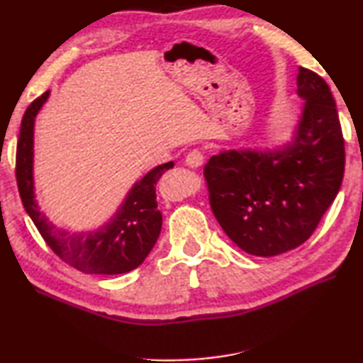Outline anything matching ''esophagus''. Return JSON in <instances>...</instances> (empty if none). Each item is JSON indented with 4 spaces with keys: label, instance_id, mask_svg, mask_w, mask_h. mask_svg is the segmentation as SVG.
Here are the masks:
<instances>
[{
    "label": "esophagus",
    "instance_id": "esophagus-1",
    "mask_svg": "<svg viewBox=\"0 0 363 363\" xmlns=\"http://www.w3.org/2000/svg\"><path fill=\"white\" fill-rule=\"evenodd\" d=\"M203 162H205L203 152L199 150V149L190 150L187 153V157H186V163H187V167H190V168H199V167H201V164H203Z\"/></svg>",
    "mask_w": 363,
    "mask_h": 363
}]
</instances>
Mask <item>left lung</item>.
<instances>
[{"instance_id":"1","label":"left lung","mask_w":363,"mask_h":363,"mask_svg":"<svg viewBox=\"0 0 363 363\" xmlns=\"http://www.w3.org/2000/svg\"><path fill=\"white\" fill-rule=\"evenodd\" d=\"M298 94L306 104L291 144L220 152L203 168L214 218L248 255L277 256L303 245L341 187L346 152L330 86L301 67Z\"/></svg>"}]
</instances>
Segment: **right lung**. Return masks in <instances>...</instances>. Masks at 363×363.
<instances>
[{"instance_id": "right-lung-1", "label": "right lung", "mask_w": 363, "mask_h": 363, "mask_svg": "<svg viewBox=\"0 0 363 363\" xmlns=\"http://www.w3.org/2000/svg\"><path fill=\"white\" fill-rule=\"evenodd\" d=\"M49 91L30 104L21 125L16 152V179L23 208L43 240L59 259L83 274L116 275L131 272L144 262L162 230V213L157 210L155 186L174 167L168 162L149 171L136 182L115 218L96 232L69 233L56 229L40 211L33 194V123Z\"/></svg>"}]
</instances>
